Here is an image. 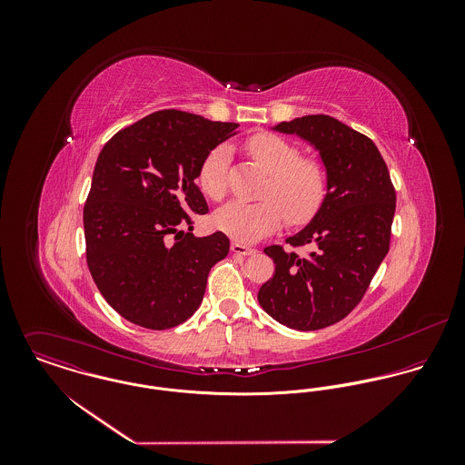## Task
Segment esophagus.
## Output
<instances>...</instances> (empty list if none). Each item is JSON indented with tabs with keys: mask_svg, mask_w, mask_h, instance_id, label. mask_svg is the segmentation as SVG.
Wrapping results in <instances>:
<instances>
[{
	"mask_svg": "<svg viewBox=\"0 0 465 465\" xmlns=\"http://www.w3.org/2000/svg\"><path fill=\"white\" fill-rule=\"evenodd\" d=\"M231 251H232L234 254H242V256H252V254L258 252L254 247H247V245H243V243H240V242H232V243H231Z\"/></svg>",
	"mask_w": 465,
	"mask_h": 465,
	"instance_id": "obj_1",
	"label": "esophagus"
}]
</instances>
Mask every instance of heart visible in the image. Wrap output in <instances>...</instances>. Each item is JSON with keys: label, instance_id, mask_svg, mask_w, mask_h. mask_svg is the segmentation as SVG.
I'll list each match as a JSON object with an SVG mask.
<instances>
[{"label": "heart", "instance_id": "b5f03b06", "mask_svg": "<svg viewBox=\"0 0 465 465\" xmlns=\"http://www.w3.org/2000/svg\"><path fill=\"white\" fill-rule=\"evenodd\" d=\"M249 157L266 172L258 202H231L214 213V225L236 242H258L277 231L286 218L290 225L308 223L328 195V172L301 148L277 134L260 133L245 143ZM231 150L214 146L200 163L199 186L211 200L227 195Z\"/></svg>", "mask_w": 465, "mask_h": 465}]
</instances>
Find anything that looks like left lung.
<instances>
[{
  "instance_id": "8db88e82",
  "label": "left lung",
  "mask_w": 465,
  "mask_h": 465,
  "mask_svg": "<svg viewBox=\"0 0 465 465\" xmlns=\"http://www.w3.org/2000/svg\"><path fill=\"white\" fill-rule=\"evenodd\" d=\"M313 143L328 170V195L301 232L286 243L312 247L299 256L265 247L273 277L260 288L266 313L299 331H315L345 319L363 299L391 249L396 190L387 163L371 137L326 114L275 125Z\"/></svg>"
}]
</instances>
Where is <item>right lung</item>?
I'll use <instances>...</instances> for the list:
<instances>
[{
	"label": "right lung",
	"instance_id": "obj_1",
	"mask_svg": "<svg viewBox=\"0 0 465 465\" xmlns=\"http://www.w3.org/2000/svg\"><path fill=\"white\" fill-rule=\"evenodd\" d=\"M240 125L164 109L102 148L84 205L85 260L104 299L146 330H170L200 306L209 270L229 254L218 231L193 236L209 211L195 183L203 157Z\"/></svg>",
	"mask_w": 465,
	"mask_h": 465
}]
</instances>
